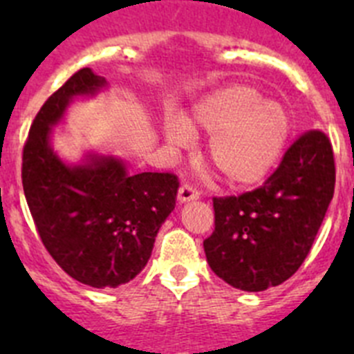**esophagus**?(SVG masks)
<instances>
[{
  "label": "esophagus",
  "instance_id": "esophagus-1",
  "mask_svg": "<svg viewBox=\"0 0 354 354\" xmlns=\"http://www.w3.org/2000/svg\"><path fill=\"white\" fill-rule=\"evenodd\" d=\"M198 196L200 193L195 186H192V184H183V186L179 187V195H177V198H179V202H189V200H196Z\"/></svg>",
  "mask_w": 354,
  "mask_h": 354
}]
</instances>
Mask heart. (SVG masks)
Segmentation results:
<instances>
[{
	"instance_id": "1",
	"label": "heart",
	"mask_w": 354,
	"mask_h": 354,
	"mask_svg": "<svg viewBox=\"0 0 354 354\" xmlns=\"http://www.w3.org/2000/svg\"><path fill=\"white\" fill-rule=\"evenodd\" d=\"M292 131L283 104L262 99L252 84H228L200 99L184 120L167 124L168 143L183 145L192 133L212 134L207 161L227 186L261 184L282 158Z\"/></svg>"
}]
</instances>
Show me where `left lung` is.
<instances>
[{"instance_id": "1", "label": "left lung", "mask_w": 354, "mask_h": 354, "mask_svg": "<svg viewBox=\"0 0 354 354\" xmlns=\"http://www.w3.org/2000/svg\"><path fill=\"white\" fill-rule=\"evenodd\" d=\"M333 189L330 138L306 131L261 187L212 198L214 230L204 241L211 270L248 292L286 282L310 253Z\"/></svg>"}]
</instances>
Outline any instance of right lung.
Segmentation results:
<instances>
[{"instance_id": "add662e5", "label": "right lung", "mask_w": 354, "mask_h": 354, "mask_svg": "<svg viewBox=\"0 0 354 354\" xmlns=\"http://www.w3.org/2000/svg\"><path fill=\"white\" fill-rule=\"evenodd\" d=\"M106 80L81 68L44 102L23 149V189L37 232L56 264L77 282L104 289L133 280L149 262L159 227L175 207L174 174L131 175L113 156L65 165L53 152L51 127L77 95Z\"/></svg>"}]
</instances>
